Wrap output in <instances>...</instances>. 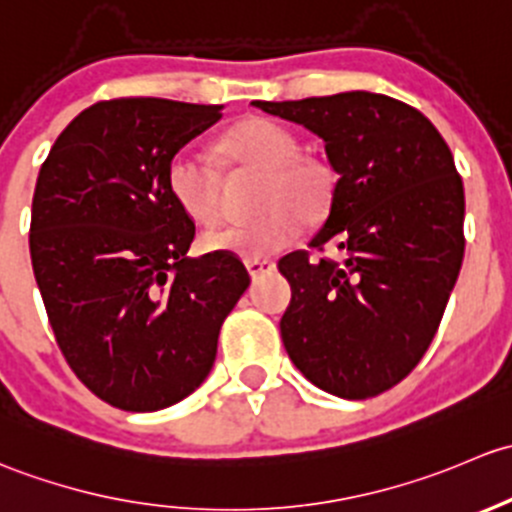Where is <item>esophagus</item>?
Wrapping results in <instances>:
<instances>
[{"mask_svg": "<svg viewBox=\"0 0 512 512\" xmlns=\"http://www.w3.org/2000/svg\"><path fill=\"white\" fill-rule=\"evenodd\" d=\"M273 268H276V263L273 261H266V258H258V261H246V271H249V276L256 278L263 276V273H271Z\"/></svg>", "mask_w": 512, "mask_h": 512, "instance_id": "esophagus-1", "label": "esophagus"}]
</instances>
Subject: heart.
Wrapping results in <instances>:
<instances>
[{
    "mask_svg": "<svg viewBox=\"0 0 512 512\" xmlns=\"http://www.w3.org/2000/svg\"><path fill=\"white\" fill-rule=\"evenodd\" d=\"M217 152L229 172H258L249 221L226 224L202 236V249L258 261L286 249L298 221L320 224L335 199V170L325 157L300 152V138L271 118H246L221 135ZM167 192L194 224L219 217L221 177L194 150H179L167 165Z\"/></svg>",
    "mask_w": 512,
    "mask_h": 512,
    "instance_id": "1",
    "label": "heart"
}]
</instances>
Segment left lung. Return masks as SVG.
Instances as JSON below:
<instances>
[{"label":"left lung","mask_w":512,"mask_h":512,"mask_svg":"<svg viewBox=\"0 0 512 512\" xmlns=\"http://www.w3.org/2000/svg\"><path fill=\"white\" fill-rule=\"evenodd\" d=\"M254 105L323 138L337 172L308 246L333 244L340 258L278 261L291 283L288 357L335 397H377L419 365L461 271L466 199L449 145L426 115L382 93Z\"/></svg>","instance_id":"8db88e82"}]
</instances>
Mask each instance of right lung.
I'll use <instances>...</instances> for the list:
<instances>
[{
    "label": "right lung",
    "instance_id": "1",
    "mask_svg": "<svg viewBox=\"0 0 512 512\" xmlns=\"http://www.w3.org/2000/svg\"><path fill=\"white\" fill-rule=\"evenodd\" d=\"M224 105L118 98L68 123L36 179L29 251L68 367L125 412H157L212 372L249 288L234 254L189 258L194 221L167 192L172 157Z\"/></svg>",
    "mask_w": 512,
    "mask_h": 512
}]
</instances>
